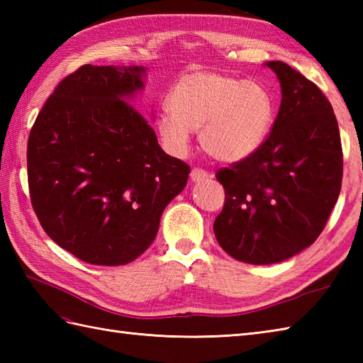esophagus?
<instances>
[{
  "mask_svg": "<svg viewBox=\"0 0 363 363\" xmlns=\"http://www.w3.org/2000/svg\"><path fill=\"white\" fill-rule=\"evenodd\" d=\"M211 177L212 176L209 173L204 172V169H199V168L191 169V173H190L191 182H204V181H209Z\"/></svg>",
  "mask_w": 363,
  "mask_h": 363,
  "instance_id": "1",
  "label": "esophagus"
}]
</instances>
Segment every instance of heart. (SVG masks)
Returning <instances> with one entry per match:
<instances>
[{
	"instance_id": "heart-1",
	"label": "heart",
	"mask_w": 363,
	"mask_h": 363,
	"mask_svg": "<svg viewBox=\"0 0 363 363\" xmlns=\"http://www.w3.org/2000/svg\"><path fill=\"white\" fill-rule=\"evenodd\" d=\"M168 107L156 118L165 150L184 156L191 130L199 129L201 148L225 164L259 151L276 118L274 96L264 84L206 70L182 74L169 91Z\"/></svg>"
}]
</instances>
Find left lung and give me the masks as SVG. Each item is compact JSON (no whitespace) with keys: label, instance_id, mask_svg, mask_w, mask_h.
I'll return each instance as SVG.
<instances>
[{"label":"left lung","instance_id":"8db88e82","mask_svg":"<svg viewBox=\"0 0 363 363\" xmlns=\"http://www.w3.org/2000/svg\"><path fill=\"white\" fill-rule=\"evenodd\" d=\"M281 84V107L267 142L223 168L226 191L215 218L230 257L272 265L317 240L342 189L343 156L334 109L313 82L281 60L265 62Z\"/></svg>","mask_w":363,"mask_h":363}]
</instances>
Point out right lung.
Instances as JSON below:
<instances>
[{
    "mask_svg": "<svg viewBox=\"0 0 363 363\" xmlns=\"http://www.w3.org/2000/svg\"><path fill=\"white\" fill-rule=\"evenodd\" d=\"M146 68L82 65L48 98L28 140L38 221L60 248L91 265H126L157 235L162 212L190 167L160 148L133 106Z\"/></svg>",
    "mask_w": 363,
    "mask_h": 363,
    "instance_id": "right-lung-1",
    "label": "right lung"
}]
</instances>
